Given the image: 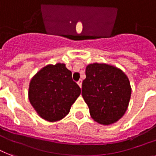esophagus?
Instances as JSON below:
<instances>
[{
    "label": "esophagus",
    "instance_id": "esophagus-1",
    "mask_svg": "<svg viewBox=\"0 0 156 156\" xmlns=\"http://www.w3.org/2000/svg\"><path fill=\"white\" fill-rule=\"evenodd\" d=\"M82 80H79L78 82V86H79V87H81V88H82Z\"/></svg>",
    "mask_w": 156,
    "mask_h": 156
}]
</instances>
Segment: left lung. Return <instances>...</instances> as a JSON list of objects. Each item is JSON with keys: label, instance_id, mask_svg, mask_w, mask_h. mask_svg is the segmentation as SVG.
<instances>
[{"label": "left lung", "instance_id": "left-lung-1", "mask_svg": "<svg viewBox=\"0 0 156 156\" xmlns=\"http://www.w3.org/2000/svg\"><path fill=\"white\" fill-rule=\"evenodd\" d=\"M82 95L91 118L102 125H111L123 116L128 107L131 87L127 76L114 66L93 63L86 68Z\"/></svg>", "mask_w": 156, "mask_h": 156}]
</instances>
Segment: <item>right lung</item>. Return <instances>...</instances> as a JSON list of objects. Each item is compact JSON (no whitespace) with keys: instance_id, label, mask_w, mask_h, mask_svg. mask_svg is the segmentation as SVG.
<instances>
[{"instance_id":"1","label":"right lung","mask_w":156,"mask_h":156,"mask_svg":"<svg viewBox=\"0 0 156 156\" xmlns=\"http://www.w3.org/2000/svg\"><path fill=\"white\" fill-rule=\"evenodd\" d=\"M80 94V87L72 79L71 71L63 63L43 67L31 79L28 92L34 110L49 122L66 117Z\"/></svg>"}]
</instances>
